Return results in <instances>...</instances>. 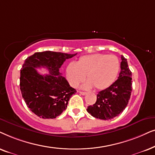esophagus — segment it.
I'll return each instance as SVG.
<instances>
[{
    "label": "esophagus",
    "instance_id": "esophagus-1",
    "mask_svg": "<svg viewBox=\"0 0 155 155\" xmlns=\"http://www.w3.org/2000/svg\"><path fill=\"white\" fill-rule=\"evenodd\" d=\"M79 94L83 95V96H84V95L86 94V92H84V91H79Z\"/></svg>",
    "mask_w": 155,
    "mask_h": 155
}]
</instances>
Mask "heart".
I'll return each mask as SVG.
<instances>
[{"label": "heart", "instance_id": "obj_1", "mask_svg": "<svg viewBox=\"0 0 155 155\" xmlns=\"http://www.w3.org/2000/svg\"><path fill=\"white\" fill-rule=\"evenodd\" d=\"M119 71L120 61L117 56L96 53L81 57L76 64L70 63L66 74L72 87H77L86 75L88 80L82 88L88 89L94 86L98 90H104L114 83Z\"/></svg>", "mask_w": 155, "mask_h": 155}]
</instances>
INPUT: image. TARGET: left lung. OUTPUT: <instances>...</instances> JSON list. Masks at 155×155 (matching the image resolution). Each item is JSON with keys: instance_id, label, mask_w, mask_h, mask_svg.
<instances>
[{"instance_id": "1", "label": "left lung", "mask_w": 155, "mask_h": 155, "mask_svg": "<svg viewBox=\"0 0 155 155\" xmlns=\"http://www.w3.org/2000/svg\"><path fill=\"white\" fill-rule=\"evenodd\" d=\"M118 79L110 86L97 94L96 102L87 108V112L96 118L111 120L118 116L126 108L132 91V72L127 59L121 56Z\"/></svg>"}]
</instances>
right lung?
<instances>
[{"label": "right lung", "instance_id": "right-lung-1", "mask_svg": "<svg viewBox=\"0 0 155 155\" xmlns=\"http://www.w3.org/2000/svg\"><path fill=\"white\" fill-rule=\"evenodd\" d=\"M76 54L45 51L35 53L25 60L20 70V91L27 106L38 116L56 118L67 108L76 91L61 76L59 69L66 59ZM41 67L46 68L50 74L38 73L36 69Z\"/></svg>", "mask_w": 155, "mask_h": 155}]
</instances>
